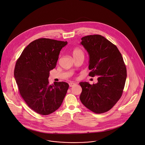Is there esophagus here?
Returning a JSON list of instances; mask_svg holds the SVG:
<instances>
[{
  "instance_id": "34e87169",
  "label": "esophagus",
  "mask_w": 145,
  "mask_h": 145,
  "mask_svg": "<svg viewBox=\"0 0 145 145\" xmlns=\"http://www.w3.org/2000/svg\"><path fill=\"white\" fill-rule=\"evenodd\" d=\"M75 84H76L74 83V82H70L69 83V86H70V87H72V86H74Z\"/></svg>"
}]
</instances>
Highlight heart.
I'll return each instance as SVG.
<instances>
[{
  "label": "heart",
  "mask_w": 145,
  "mask_h": 145,
  "mask_svg": "<svg viewBox=\"0 0 145 145\" xmlns=\"http://www.w3.org/2000/svg\"><path fill=\"white\" fill-rule=\"evenodd\" d=\"M72 54L74 57H78L79 56H84V51L80 48H75L72 51Z\"/></svg>",
  "instance_id": "1"
}]
</instances>
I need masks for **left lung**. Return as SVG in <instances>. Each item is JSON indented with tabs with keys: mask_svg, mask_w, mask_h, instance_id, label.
I'll return each mask as SVG.
<instances>
[{
	"mask_svg": "<svg viewBox=\"0 0 145 145\" xmlns=\"http://www.w3.org/2000/svg\"><path fill=\"white\" fill-rule=\"evenodd\" d=\"M89 55V75L98 76L96 84L81 82L80 99L82 104L96 114L109 111L121 98L127 77L126 67L117 46L100 35L81 38Z\"/></svg>",
	"mask_w": 145,
	"mask_h": 145,
	"instance_id": "1",
	"label": "left lung"
}]
</instances>
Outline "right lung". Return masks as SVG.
<instances>
[{"instance_id":"add662e5","label":"right lung","mask_w":145,"mask_h":145,"mask_svg":"<svg viewBox=\"0 0 145 145\" xmlns=\"http://www.w3.org/2000/svg\"><path fill=\"white\" fill-rule=\"evenodd\" d=\"M67 41L40 38L30 42L16 62L14 78L22 97L37 113L48 115L63 103L69 88L65 82H49L61 49Z\"/></svg>"}]
</instances>
